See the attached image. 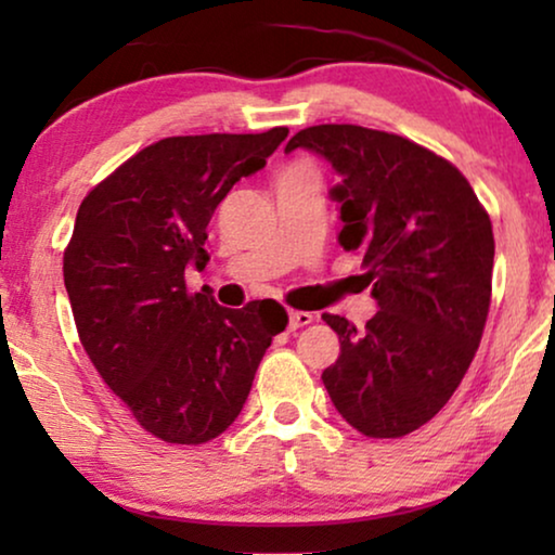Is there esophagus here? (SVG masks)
Wrapping results in <instances>:
<instances>
[{
    "label": "esophagus",
    "instance_id": "34e87169",
    "mask_svg": "<svg viewBox=\"0 0 555 555\" xmlns=\"http://www.w3.org/2000/svg\"><path fill=\"white\" fill-rule=\"evenodd\" d=\"M287 318H291V321H287V328L291 331H298L302 325L313 323V313H306V310H291Z\"/></svg>",
    "mask_w": 555,
    "mask_h": 555
}]
</instances>
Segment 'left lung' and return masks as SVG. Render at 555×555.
<instances>
[{
	"mask_svg": "<svg viewBox=\"0 0 555 555\" xmlns=\"http://www.w3.org/2000/svg\"><path fill=\"white\" fill-rule=\"evenodd\" d=\"M325 158L338 184V242L363 260L376 313L338 333L323 371L333 406L366 437H404L457 389L490 310L495 240L469 181L414 141L351 124L310 126L287 141Z\"/></svg>",
	"mask_w": 555,
	"mask_h": 555,
	"instance_id": "obj_1",
	"label": "left lung"
}]
</instances>
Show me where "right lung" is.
Returning <instances> with one entry per match:
<instances>
[{
    "instance_id": "1",
    "label": "right lung",
    "mask_w": 555,
    "mask_h": 555,
    "mask_svg": "<svg viewBox=\"0 0 555 555\" xmlns=\"http://www.w3.org/2000/svg\"><path fill=\"white\" fill-rule=\"evenodd\" d=\"M287 128L173 135L101 181L75 217L63 275L80 344L135 422L171 444H202L237 420L272 336L275 300L232 310L186 291L204 270L209 219L260 171Z\"/></svg>"
}]
</instances>
